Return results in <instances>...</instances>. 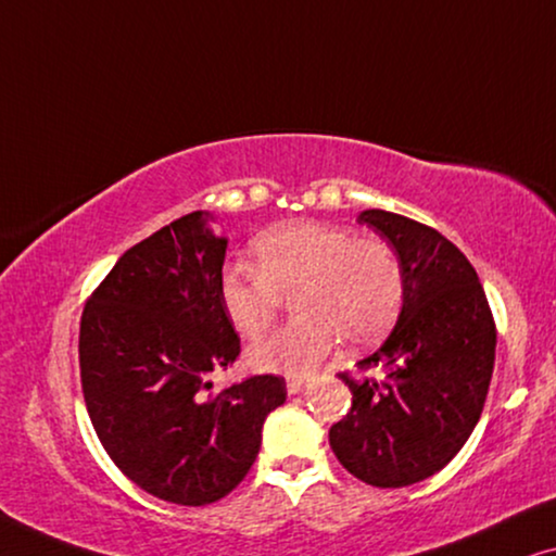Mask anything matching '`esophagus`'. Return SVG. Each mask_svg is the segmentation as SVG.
<instances>
[{
  "mask_svg": "<svg viewBox=\"0 0 556 556\" xmlns=\"http://www.w3.org/2000/svg\"><path fill=\"white\" fill-rule=\"evenodd\" d=\"M304 388H307V382H304V380H287V393L289 395H300Z\"/></svg>",
  "mask_w": 556,
  "mask_h": 556,
  "instance_id": "obj_1",
  "label": "esophagus"
}]
</instances>
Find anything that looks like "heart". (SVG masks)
Wrapping results in <instances>:
<instances>
[{
	"mask_svg": "<svg viewBox=\"0 0 556 556\" xmlns=\"http://www.w3.org/2000/svg\"><path fill=\"white\" fill-rule=\"evenodd\" d=\"M252 254L254 269L233 264L218 279L233 330L244 338L262 334L285 294L294 296L300 315L249 348L256 370L304 378L338 338L348 348L370 345L401 312L403 267L380 237H355L340 224L300 218L256 233Z\"/></svg>",
	"mask_w": 556,
	"mask_h": 556,
	"instance_id": "heart-1",
	"label": "heart"
}]
</instances>
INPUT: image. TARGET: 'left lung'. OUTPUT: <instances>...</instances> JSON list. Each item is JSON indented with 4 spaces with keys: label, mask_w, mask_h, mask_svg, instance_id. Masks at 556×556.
<instances>
[{
    "label": "left lung",
    "mask_w": 556,
    "mask_h": 556,
    "mask_svg": "<svg viewBox=\"0 0 556 556\" xmlns=\"http://www.w3.org/2000/svg\"><path fill=\"white\" fill-rule=\"evenodd\" d=\"M357 222L393 247L405 292L393 332L357 363L382 378L340 372L353 408L330 428V445L355 479L401 489L441 471L479 424L496 325L479 275L443 233L382 208Z\"/></svg>",
    "instance_id": "8db88e82"
}]
</instances>
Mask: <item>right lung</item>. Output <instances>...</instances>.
<instances>
[{
	"label": "right lung",
	"mask_w": 556,
	"mask_h": 556,
	"mask_svg": "<svg viewBox=\"0 0 556 556\" xmlns=\"http://www.w3.org/2000/svg\"><path fill=\"white\" fill-rule=\"evenodd\" d=\"M193 211L130 247L80 319V380L92 428L128 479L155 498H224L256 460L285 378L254 375L208 393L239 357L218 279L226 239Z\"/></svg>",
	"instance_id": "obj_1"
}]
</instances>
